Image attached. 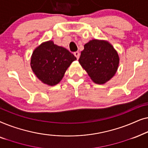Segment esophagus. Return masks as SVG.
<instances>
[{"mask_svg":"<svg viewBox=\"0 0 148 148\" xmlns=\"http://www.w3.org/2000/svg\"><path fill=\"white\" fill-rule=\"evenodd\" d=\"M73 54H74L75 56V57L77 58V59H79V56H80V53H79V52H78V51L75 52Z\"/></svg>","mask_w":148,"mask_h":148,"instance_id":"34e87169","label":"esophagus"}]
</instances>
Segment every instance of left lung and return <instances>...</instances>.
<instances>
[{"mask_svg": "<svg viewBox=\"0 0 148 148\" xmlns=\"http://www.w3.org/2000/svg\"><path fill=\"white\" fill-rule=\"evenodd\" d=\"M79 62L93 82L104 84L116 73L119 56L108 42L92 40L84 45Z\"/></svg>", "mask_w": 148, "mask_h": 148, "instance_id": "obj_1", "label": "left lung"}]
</instances>
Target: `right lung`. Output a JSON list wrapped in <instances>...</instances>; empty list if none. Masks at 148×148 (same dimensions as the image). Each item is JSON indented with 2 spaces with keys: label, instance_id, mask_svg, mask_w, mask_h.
<instances>
[{
  "label": "right lung",
  "instance_id": "1",
  "mask_svg": "<svg viewBox=\"0 0 148 148\" xmlns=\"http://www.w3.org/2000/svg\"><path fill=\"white\" fill-rule=\"evenodd\" d=\"M76 59L68 50L50 40L34 50L30 64L34 74L42 83L52 86L60 82L69 66Z\"/></svg>",
  "mask_w": 148,
  "mask_h": 148
}]
</instances>
